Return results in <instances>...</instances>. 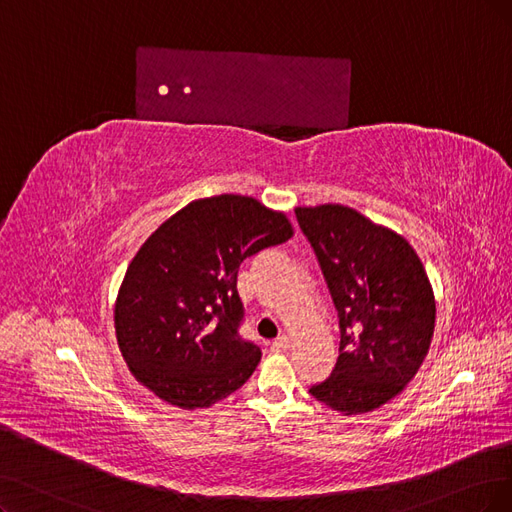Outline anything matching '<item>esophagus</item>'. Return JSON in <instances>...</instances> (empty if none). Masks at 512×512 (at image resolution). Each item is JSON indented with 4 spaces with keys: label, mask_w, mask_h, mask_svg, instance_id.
Listing matches in <instances>:
<instances>
[{
    "label": "esophagus",
    "mask_w": 512,
    "mask_h": 512,
    "mask_svg": "<svg viewBox=\"0 0 512 512\" xmlns=\"http://www.w3.org/2000/svg\"><path fill=\"white\" fill-rule=\"evenodd\" d=\"M270 346H272L274 352H285V350H289V346H291V337H289V335H280V337L274 339V342H272Z\"/></svg>",
    "instance_id": "1"
}]
</instances>
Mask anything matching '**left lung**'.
Returning <instances> with one entry per match:
<instances>
[{
	"label": "left lung",
	"mask_w": 512,
	"mask_h": 512,
	"mask_svg": "<svg viewBox=\"0 0 512 512\" xmlns=\"http://www.w3.org/2000/svg\"><path fill=\"white\" fill-rule=\"evenodd\" d=\"M339 318V356L316 401L344 415L380 409L413 380L434 333V293L418 253L350 206H297Z\"/></svg>",
	"instance_id": "8db88e82"
}]
</instances>
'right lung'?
<instances>
[{"mask_svg":"<svg viewBox=\"0 0 512 512\" xmlns=\"http://www.w3.org/2000/svg\"><path fill=\"white\" fill-rule=\"evenodd\" d=\"M291 236L285 213L236 194L194 200L166 219L132 257L113 310L137 382L192 411L249 380L261 350L238 335V268Z\"/></svg>","mask_w":512,"mask_h":512,"instance_id":"1","label":"right lung"}]
</instances>
